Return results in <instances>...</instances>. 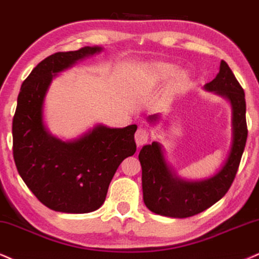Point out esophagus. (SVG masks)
<instances>
[{
    "label": "esophagus",
    "instance_id": "obj_1",
    "mask_svg": "<svg viewBox=\"0 0 259 259\" xmlns=\"http://www.w3.org/2000/svg\"><path fill=\"white\" fill-rule=\"evenodd\" d=\"M135 139H136V143L138 146L144 145L145 143H148V140H149V131H146L145 128H139L136 132Z\"/></svg>",
    "mask_w": 259,
    "mask_h": 259
}]
</instances>
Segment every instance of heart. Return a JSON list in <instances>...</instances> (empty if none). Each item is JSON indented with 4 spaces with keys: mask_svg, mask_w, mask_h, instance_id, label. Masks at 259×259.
<instances>
[{
    "mask_svg": "<svg viewBox=\"0 0 259 259\" xmlns=\"http://www.w3.org/2000/svg\"><path fill=\"white\" fill-rule=\"evenodd\" d=\"M149 72L152 75V78L157 81L167 80L168 78H170L171 75L175 74L177 72V66L173 63L169 62H154L149 66ZM187 79L186 73H179L175 78V85L180 86L183 85Z\"/></svg>",
    "mask_w": 259,
    "mask_h": 259,
    "instance_id": "obj_1",
    "label": "heart"
}]
</instances>
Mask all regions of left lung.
Returning a JSON list of instances; mask_svg holds the SVG:
<instances>
[{"label":"left lung","instance_id":"left-lung-1","mask_svg":"<svg viewBox=\"0 0 259 259\" xmlns=\"http://www.w3.org/2000/svg\"><path fill=\"white\" fill-rule=\"evenodd\" d=\"M204 90L225 98L232 109V142L221 168L212 177L187 180L179 177L168 162L165 150L159 142L144 145L139 152L142 165V187L144 204L150 211L161 216L185 219L204 211L227 193L237 174L247 139L246 102L242 88L225 61L212 81ZM161 114L148 116L156 126Z\"/></svg>","mask_w":259,"mask_h":259}]
</instances>
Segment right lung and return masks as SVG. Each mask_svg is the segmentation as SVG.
<instances>
[{"label": "right lung", "instance_id": "1", "mask_svg": "<svg viewBox=\"0 0 259 259\" xmlns=\"http://www.w3.org/2000/svg\"><path fill=\"white\" fill-rule=\"evenodd\" d=\"M101 52L103 48L95 46L48 56L32 69L18 96L12 130L15 165L31 192L55 211L100 209L117 167L137 150V124L110 128L97 123L69 140L52 135L47 127L44 105L52 81Z\"/></svg>", "mask_w": 259, "mask_h": 259}]
</instances>
